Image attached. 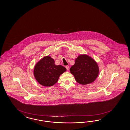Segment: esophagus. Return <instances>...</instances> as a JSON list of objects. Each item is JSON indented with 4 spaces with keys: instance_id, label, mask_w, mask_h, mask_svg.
Masks as SVG:
<instances>
[{
    "instance_id": "1",
    "label": "esophagus",
    "mask_w": 130,
    "mask_h": 130,
    "mask_svg": "<svg viewBox=\"0 0 130 130\" xmlns=\"http://www.w3.org/2000/svg\"><path fill=\"white\" fill-rule=\"evenodd\" d=\"M66 68L67 70L68 71H69V70H70V67H69V66H66Z\"/></svg>"
}]
</instances>
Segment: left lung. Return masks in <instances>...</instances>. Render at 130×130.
<instances>
[{"label": "left lung", "instance_id": "obj_1", "mask_svg": "<svg viewBox=\"0 0 130 130\" xmlns=\"http://www.w3.org/2000/svg\"><path fill=\"white\" fill-rule=\"evenodd\" d=\"M99 71L97 62L86 54L79 55L70 69L76 82L83 85L93 82L98 76Z\"/></svg>", "mask_w": 130, "mask_h": 130}]
</instances>
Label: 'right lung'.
Instances as JSON below:
<instances>
[{
    "label": "right lung",
    "mask_w": 130,
    "mask_h": 130,
    "mask_svg": "<svg viewBox=\"0 0 130 130\" xmlns=\"http://www.w3.org/2000/svg\"><path fill=\"white\" fill-rule=\"evenodd\" d=\"M66 71V68L61 65H55L54 59L47 55L42 58L36 64L33 74L40 85L49 87L55 84L60 75Z\"/></svg>",
    "instance_id": "right-lung-1"
}]
</instances>
